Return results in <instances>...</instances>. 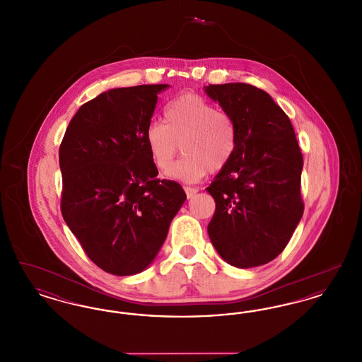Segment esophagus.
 Masks as SVG:
<instances>
[{"label":"esophagus","instance_id":"obj_1","mask_svg":"<svg viewBox=\"0 0 362 362\" xmlns=\"http://www.w3.org/2000/svg\"><path fill=\"white\" fill-rule=\"evenodd\" d=\"M185 191H186V194H187V198H191V197H194V195L198 192V189H195V187H189V186H185Z\"/></svg>","mask_w":362,"mask_h":362}]
</instances>
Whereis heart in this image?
Returning <instances> with one entry per match:
<instances>
[{"label": "heart", "mask_w": 362, "mask_h": 362, "mask_svg": "<svg viewBox=\"0 0 362 362\" xmlns=\"http://www.w3.org/2000/svg\"><path fill=\"white\" fill-rule=\"evenodd\" d=\"M165 122H151L145 144L156 168L167 173L182 145L185 156L171 176L195 183L209 171H223L238 149V129L233 118L197 93H186L167 105Z\"/></svg>", "instance_id": "b5f03b06"}]
</instances>
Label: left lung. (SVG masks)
<instances>
[{"instance_id":"left-lung-1","label":"left lung","mask_w":362,"mask_h":362,"mask_svg":"<svg viewBox=\"0 0 362 362\" xmlns=\"http://www.w3.org/2000/svg\"><path fill=\"white\" fill-rule=\"evenodd\" d=\"M236 123L238 149L207 187L216 211L207 233L217 252L240 269L276 258L304 213L303 153L292 123L272 96L257 86H205Z\"/></svg>"}]
</instances>
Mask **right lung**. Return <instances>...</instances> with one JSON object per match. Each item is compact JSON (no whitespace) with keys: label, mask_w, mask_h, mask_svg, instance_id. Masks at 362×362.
Returning <instances> with one entry per match:
<instances>
[{"label":"right lung","mask_w":362,"mask_h":362,"mask_svg":"<svg viewBox=\"0 0 362 362\" xmlns=\"http://www.w3.org/2000/svg\"><path fill=\"white\" fill-rule=\"evenodd\" d=\"M167 84L110 89L80 107L59 146L61 211L84 252L114 276L145 270L186 201L157 179L145 144L157 93Z\"/></svg>","instance_id":"1"}]
</instances>
